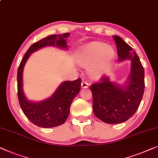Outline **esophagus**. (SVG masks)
Masks as SVG:
<instances>
[{"mask_svg": "<svg viewBox=\"0 0 158 158\" xmlns=\"http://www.w3.org/2000/svg\"><path fill=\"white\" fill-rule=\"evenodd\" d=\"M81 87L82 88H88V83L85 81H82L81 83Z\"/></svg>", "mask_w": 158, "mask_h": 158, "instance_id": "34e87169", "label": "esophagus"}]
</instances>
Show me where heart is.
<instances>
[{
  "instance_id": "1",
  "label": "heart",
  "mask_w": 158,
  "mask_h": 158,
  "mask_svg": "<svg viewBox=\"0 0 158 158\" xmlns=\"http://www.w3.org/2000/svg\"><path fill=\"white\" fill-rule=\"evenodd\" d=\"M115 56V50L106 43L100 41L89 43L83 48L78 58V63L83 67H88V73L93 79L102 76Z\"/></svg>"
}]
</instances>
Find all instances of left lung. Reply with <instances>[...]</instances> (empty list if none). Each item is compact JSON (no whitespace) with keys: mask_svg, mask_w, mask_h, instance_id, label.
<instances>
[{"mask_svg":"<svg viewBox=\"0 0 158 158\" xmlns=\"http://www.w3.org/2000/svg\"><path fill=\"white\" fill-rule=\"evenodd\" d=\"M113 39L118 62L129 59L132 67L128 83L124 88L112 83L107 76L91 85L95 115L108 124L123 123L131 118L138 109L145 90V72L138 55L120 37L113 35Z\"/></svg>","mask_w":158,"mask_h":158,"instance_id":"8db88e82","label":"left lung"}]
</instances>
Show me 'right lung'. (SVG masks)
Masks as SVG:
<instances>
[{"label": "right lung", "instance_id": "right-lung-1", "mask_svg": "<svg viewBox=\"0 0 158 158\" xmlns=\"http://www.w3.org/2000/svg\"><path fill=\"white\" fill-rule=\"evenodd\" d=\"M70 33L51 35L35 42L29 48L22 58L18 68V97L20 107L28 120L40 127H53L63 124L70 113V107L77 93L80 92L81 80L65 81L59 86L53 95L48 99L38 103L30 102L25 97L23 91V70L32 52L46 45H57L65 48L66 38Z\"/></svg>", "mask_w": 158, "mask_h": 158}]
</instances>
